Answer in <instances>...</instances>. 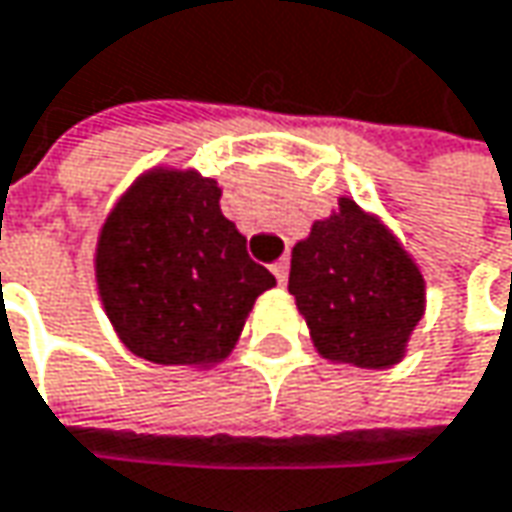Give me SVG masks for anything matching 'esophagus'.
Segmentation results:
<instances>
[{
    "instance_id": "34e87169",
    "label": "esophagus",
    "mask_w": 512,
    "mask_h": 512,
    "mask_svg": "<svg viewBox=\"0 0 512 512\" xmlns=\"http://www.w3.org/2000/svg\"><path fill=\"white\" fill-rule=\"evenodd\" d=\"M270 270H273L276 282H279V285H285V282H288V270H291V262H288V259H279V262H273V265H270Z\"/></svg>"
}]
</instances>
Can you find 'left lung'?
<instances>
[{"label": "left lung", "mask_w": 512, "mask_h": 512, "mask_svg": "<svg viewBox=\"0 0 512 512\" xmlns=\"http://www.w3.org/2000/svg\"><path fill=\"white\" fill-rule=\"evenodd\" d=\"M288 291L325 360L400 363L423 317V276L395 236L351 198L294 247Z\"/></svg>", "instance_id": "1"}]
</instances>
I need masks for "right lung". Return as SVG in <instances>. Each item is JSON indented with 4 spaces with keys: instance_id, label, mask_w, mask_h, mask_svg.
I'll return each mask as SVG.
<instances>
[{
    "instance_id": "add662e5",
    "label": "right lung",
    "mask_w": 512,
    "mask_h": 512,
    "mask_svg": "<svg viewBox=\"0 0 512 512\" xmlns=\"http://www.w3.org/2000/svg\"><path fill=\"white\" fill-rule=\"evenodd\" d=\"M213 178L155 169L126 192L97 239V291L123 345L161 366L224 360L276 285L218 207Z\"/></svg>"
}]
</instances>
